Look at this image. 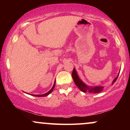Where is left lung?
Returning <instances> with one entry per match:
<instances>
[{
    "label": "left lung",
    "mask_w": 130,
    "mask_h": 130,
    "mask_svg": "<svg viewBox=\"0 0 130 130\" xmlns=\"http://www.w3.org/2000/svg\"><path fill=\"white\" fill-rule=\"evenodd\" d=\"M119 74H118L117 77H116V78L114 79V80H113V84L117 80L118 76H119ZM72 77L73 79L74 83L76 85L77 87L80 89L82 92H85L86 93V92H89L90 93H99V92H101L102 91L103 87H89L86 86L84 83H83L81 80L79 78V77L77 76V74L76 73V70L73 68V70L72 72Z\"/></svg>",
    "instance_id": "8db88e82"
}]
</instances>
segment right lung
Wrapping results in <instances>:
<instances>
[{
	"label": "right lung",
	"instance_id": "1",
	"mask_svg": "<svg viewBox=\"0 0 130 130\" xmlns=\"http://www.w3.org/2000/svg\"><path fill=\"white\" fill-rule=\"evenodd\" d=\"M54 87H55V83H54V84L53 88H52V89H51V90L49 91L48 92H47L46 93L43 94V95H34V96H38V97H41V96H47V95H48L49 94H50L52 92H53L54 89Z\"/></svg>",
	"mask_w": 130,
	"mask_h": 130
}]
</instances>
